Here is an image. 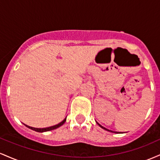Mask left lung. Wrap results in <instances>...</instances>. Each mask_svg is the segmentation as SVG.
I'll use <instances>...</instances> for the list:
<instances>
[{"label":"left lung","instance_id":"1","mask_svg":"<svg viewBox=\"0 0 160 160\" xmlns=\"http://www.w3.org/2000/svg\"><path fill=\"white\" fill-rule=\"evenodd\" d=\"M97 123H98V122H97ZM98 125L99 126H100L101 128H103V129H104V130H107V131H108V132H113V133H120V132H113V131H111V130L108 129V128H104V127H103V126H101V125L99 124V123H98Z\"/></svg>","mask_w":160,"mask_h":160}]
</instances>
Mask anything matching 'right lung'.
Returning <instances> with one entry per match:
<instances>
[{
	"label": "right lung",
	"instance_id": "right-lung-1",
	"mask_svg": "<svg viewBox=\"0 0 160 160\" xmlns=\"http://www.w3.org/2000/svg\"><path fill=\"white\" fill-rule=\"evenodd\" d=\"M66 121V118L64 119L61 122H59L58 124L57 125H55V126H49V127H47V128H34V127H32V126H27V125H25V126L28 128H31V129L34 130V131L35 132H48V131H51V130H53V129H56V128L60 127V126H62L64 123Z\"/></svg>",
	"mask_w": 160,
	"mask_h": 160
}]
</instances>
